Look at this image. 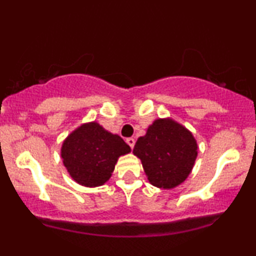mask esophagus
Returning <instances> with one entry per match:
<instances>
[{
	"label": "esophagus",
	"instance_id": "obj_1",
	"mask_svg": "<svg viewBox=\"0 0 256 256\" xmlns=\"http://www.w3.org/2000/svg\"><path fill=\"white\" fill-rule=\"evenodd\" d=\"M126 143H128V146H130V148L131 149H134V138H128V140H126Z\"/></svg>",
	"mask_w": 256,
	"mask_h": 256
}]
</instances>
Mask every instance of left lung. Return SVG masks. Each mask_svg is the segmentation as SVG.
<instances>
[{"label": "left lung", "instance_id": "8db88e82", "mask_svg": "<svg viewBox=\"0 0 256 256\" xmlns=\"http://www.w3.org/2000/svg\"><path fill=\"white\" fill-rule=\"evenodd\" d=\"M134 155L140 158L149 183L173 189L192 173L198 158L192 132L172 118H158L137 140Z\"/></svg>", "mask_w": 256, "mask_h": 256}]
</instances>
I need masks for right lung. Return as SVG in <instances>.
Masks as SVG:
<instances>
[{
  "mask_svg": "<svg viewBox=\"0 0 256 256\" xmlns=\"http://www.w3.org/2000/svg\"><path fill=\"white\" fill-rule=\"evenodd\" d=\"M130 152L122 137L107 131L98 122H89L64 138L60 154L76 183L95 188L110 180L118 158Z\"/></svg>",
  "mask_w": 256,
  "mask_h": 256,
  "instance_id": "right-lung-1",
  "label": "right lung"
}]
</instances>
